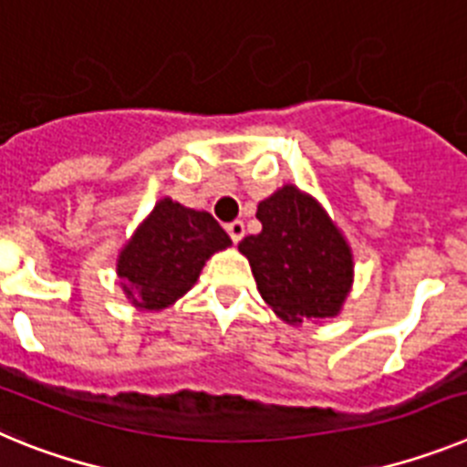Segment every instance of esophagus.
Listing matches in <instances>:
<instances>
[{
	"instance_id": "esophagus-1",
	"label": "esophagus",
	"mask_w": 467,
	"mask_h": 467,
	"mask_svg": "<svg viewBox=\"0 0 467 467\" xmlns=\"http://www.w3.org/2000/svg\"><path fill=\"white\" fill-rule=\"evenodd\" d=\"M226 231H229L231 241L238 243L243 236H245V222H243V220L229 222V224H226Z\"/></svg>"
}]
</instances>
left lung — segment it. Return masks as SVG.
<instances>
[{
  "label": "left lung",
  "mask_w": 467,
  "mask_h": 467,
  "mask_svg": "<svg viewBox=\"0 0 467 467\" xmlns=\"http://www.w3.org/2000/svg\"><path fill=\"white\" fill-rule=\"evenodd\" d=\"M257 220L262 231L243 238L238 250L271 311L290 325L339 316L356 262L344 231L317 198L283 184L259 203Z\"/></svg>",
  "instance_id": "obj_1"
}]
</instances>
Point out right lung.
Segmentation results:
<instances>
[{
  "label": "right lung",
  "instance_id": "1",
  "mask_svg": "<svg viewBox=\"0 0 467 467\" xmlns=\"http://www.w3.org/2000/svg\"><path fill=\"white\" fill-rule=\"evenodd\" d=\"M229 245V234L213 214L161 198L119 253V285L138 311H163L182 299L205 262Z\"/></svg>",
  "mask_w": 467,
  "mask_h": 467
}]
</instances>
